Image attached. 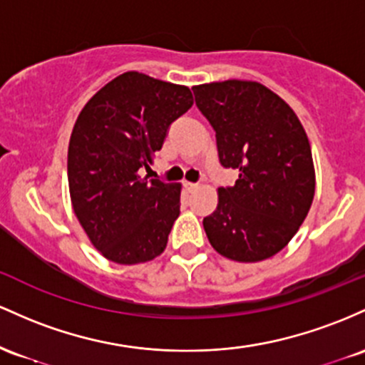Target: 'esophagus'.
<instances>
[{"label": "esophagus", "mask_w": 365, "mask_h": 365, "mask_svg": "<svg viewBox=\"0 0 365 365\" xmlns=\"http://www.w3.org/2000/svg\"><path fill=\"white\" fill-rule=\"evenodd\" d=\"M184 187H186L187 191H195L196 187H198V184H196V182H190V181H186V182H184Z\"/></svg>", "instance_id": "obj_1"}]
</instances>
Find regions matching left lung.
Masks as SVG:
<instances>
[{
  "label": "left lung",
  "mask_w": 365,
  "mask_h": 365,
  "mask_svg": "<svg viewBox=\"0 0 365 365\" xmlns=\"http://www.w3.org/2000/svg\"><path fill=\"white\" fill-rule=\"evenodd\" d=\"M215 130L220 165L237 169L235 186L219 187L214 214L203 219L215 252L236 262H260L297 235L315 191L312 151L304 125L282 98L253 81L193 88Z\"/></svg>",
  "instance_id": "1"
}]
</instances>
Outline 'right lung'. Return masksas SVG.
Returning <instances> with one entry per match:
<instances>
[{"mask_svg": "<svg viewBox=\"0 0 365 365\" xmlns=\"http://www.w3.org/2000/svg\"><path fill=\"white\" fill-rule=\"evenodd\" d=\"M191 105L186 86L125 72L81 110L68 143V190L81 226L105 259L143 264L165 250L181 184L141 178V170Z\"/></svg>", "mask_w": 365, "mask_h": 365, "instance_id": "right-lung-1", "label": "right lung"}]
</instances>
